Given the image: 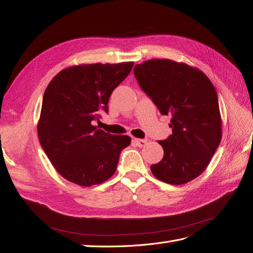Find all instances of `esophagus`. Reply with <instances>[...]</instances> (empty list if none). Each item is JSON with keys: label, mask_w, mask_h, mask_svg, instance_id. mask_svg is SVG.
<instances>
[{"label": "esophagus", "mask_w": 253, "mask_h": 253, "mask_svg": "<svg viewBox=\"0 0 253 253\" xmlns=\"http://www.w3.org/2000/svg\"><path fill=\"white\" fill-rule=\"evenodd\" d=\"M133 142L137 145V147H139V148H141V147H143V145L147 143V140L145 139H138V138H134L133 139Z\"/></svg>", "instance_id": "obj_1"}]
</instances>
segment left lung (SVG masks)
<instances>
[{
	"instance_id": "obj_1",
	"label": "left lung",
	"mask_w": 253,
	"mask_h": 253,
	"mask_svg": "<svg viewBox=\"0 0 253 253\" xmlns=\"http://www.w3.org/2000/svg\"><path fill=\"white\" fill-rule=\"evenodd\" d=\"M140 88L162 115H171L172 134L158 143L164 157L151 166L153 175L171 185L200 176L221 139L216 90L197 68L167 59L144 61L134 67Z\"/></svg>"
}]
</instances>
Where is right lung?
Listing matches in <instances>:
<instances>
[{
  "mask_svg": "<svg viewBox=\"0 0 253 253\" xmlns=\"http://www.w3.org/2000/svg\"><path fill=\"white\" fill-rule=\"evenodd\" d=\"M133 62L83 64L65 68L49 82L43 96L38 135L56 170L83 187L99 185L117 169L126 135H112L93 126L109 111L113 90L131 73Z\"/></svg>",
  "mask_w": 253,
  "mask_h": 253,
  "instance_id": "add662e5",
  "label": "right lung"
}]
</instances>
